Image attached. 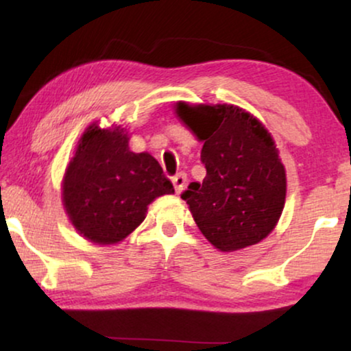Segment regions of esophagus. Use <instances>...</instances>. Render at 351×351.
Listing matches in <instances>:
<instances>
[{"label": "esophagus", "mask_w": 351, "mask_h": 351, "mask_svg": "<svg viewBox=\"0 0 351 351\" xmlns=\"http://www.w3.org/2000/svg\"><path fill=\"white\" fill-rule=\"evenodd\" d=\"M172 184H174V186H176V191L177 193H182V191L185 190V185H186V176L184 174V172H179V174H177L174 179H172Z\"/></svg>", "instance_id": "34e87169"}]
</instances>
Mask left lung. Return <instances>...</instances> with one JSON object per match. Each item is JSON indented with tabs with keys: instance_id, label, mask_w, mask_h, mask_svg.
Instances as JSON below:
<instances>
[{
	"instance_id": "1",
	"label": "left lung",
	"mask_w": 351,
	"mask_h": 351,
	"mask_svg": "<svg viewBox=\"0 0 351 351\" xmlns=\"http://www.w3.org/2000/svg\"><path fill=\"white\" fill-rule=\"evenodd\" d=\"M176 113L203 142L206 177L182 195L201 233L222 252L261 243L286 203V169L271 134L232 104L179 102Z\"/></svg>"
}]
</instances>
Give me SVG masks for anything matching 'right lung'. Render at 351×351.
Returning a JSON list of instances; mask_svg holds the SVG:
<instances>
[{
	"mask_svg": "<svg viewBox=\"0 0 351 351\" xmlns=\"http://www.w3.org/2000/svg\"><path fill=\"white\" fill-rule=\"evenodd\" d=\"M121 124L86 128L62 180V204L90 243L117 244L147 217L148 204L174 186L150 153H134Z\"/></svg>",
	"mask_w": 351,
	"mask_h": 351,
	"instance_id": "add662e5",
	"label": "right lung"
}]
</instances>
